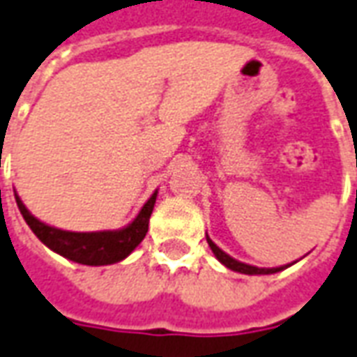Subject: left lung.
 I'll return each mask as SVG.
<instances>
[{
  "instance_id": "1",
  "label": "left lung",
  "mask_w": 357,
  "mask_h": 357,
  "mask_svg": "<svg viewBox=\"0 0 357 357\" xmlns=\"http://www.w3.org/2000/svg\"><path fill=\"white\" fill-rule=\"evenodd\" d=\"M206 241H208V248L213 249L214 257L220 261L222 265L228 266L230 271H236V273H241V274H274L278 273V271H284L286 266H276V268H259V266H253V265H245V263H241V261H236L234 257H230L228 253H224L216 243H214L213 239L206 236Z\"/></svg>"
}]
</instances>
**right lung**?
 I'll list each match as a JSON object with an SVG mask.
<instances>
[{
    "label": "right lung",
    "instance_id": "1",
    "mask_svg": "<svg viewBox=\"0 0 357 357\" xmlns=\"http://www.w3.org/2000/svg\"><path fill=\"white\" fill-rule=\"evenodd\" d=\"M156 193L144 203L141 213L131 224H127L121 230H106V231H67L48 226L38 218H34L29 208L22 204L19 195L15 193L17 206L21 211L22 218L31 226V230L36 234V238L48 245L52 251H56L69 261L81 263V265L100 266L112 265L123 261L133 249L141 243L149 231V218L153 214L154 203H156Z\"/></svg>",
    "mask_w": 357,
    "mask_h": 357
}]
</instances>
